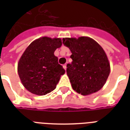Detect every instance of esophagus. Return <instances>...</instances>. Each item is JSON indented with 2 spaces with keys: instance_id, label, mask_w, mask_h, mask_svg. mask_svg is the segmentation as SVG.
<instances>
[{
  "instance_id": "esophagus-1",
  "label": "esophagus",
  "mask_w": 130,
  "mask_h": 130,
  "mask_svg": "<svg viewBox=\"0 0 130 130\" xmlns=\"http://www.w3.org/2000/svg\"><path fill=\"white\" fill-rule=\"evenodd\" d=\"M63 68H64V69H65V70L67 69V64H66V63H65V64H64V65H63Z\"/></svg>"
}]
</instances>
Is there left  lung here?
<instances>
[{
    "label": "left lung",
    "instance_id": "left-lung-1",
    "mask_svg": "<svg viewBox=\"0 0 130 130\" xmlns=\"http://www.w3.org/2000/svg\"><path fill=\"white\" fill-rule=\"evenodd\" d=\"M73 61L67 65L71 86L77 93L88 95L101 90L110 73V65L103 48L92 38H63Z\"/></svg>",
    "mask_w": 130,
    "mask_h": 130
}]
</instances>
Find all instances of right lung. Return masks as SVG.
<instances>
[{
	"mask_svg": "<svg viewBox=\"0 0 130 130\" xmlns=\"http://www.w3.org/2000/svg\"><path fill=\"white\" fill-rule=\"evenodd\" d=\"M62 45L61 38L42 37L28 46L18 63V74L25 88L37 95L54 90L65 70L54 55Z\"/></svg>",
	"mask_w": 130,
	"mask_h": 130,
	"instance_id": "1",
	"label": "right lung"
}]
</instances>
